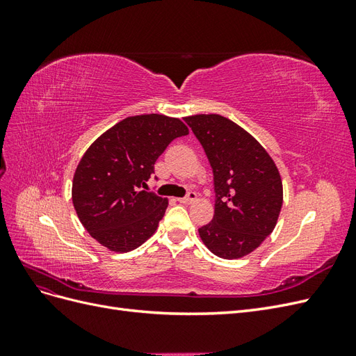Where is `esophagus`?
I'll return each mask as SVG.
<instances>
[{
    "label": "esophagus",
    "mask_w": 356,
    "mask_h": 356,
    "mask_svg": "<svg viewBox=\"0 0 356 356\" xmlns=\"http://www.w3.org/2000/svg\"><path fill=\"white\" fill-rule=\"evenodd\" d=\"M196 200H197V195H196L195 191H190L186 197L178 199V202H181V203H193V202H196Z\"/></svg>",
    "instance_id": "esophagus-1"
}]
</instances>
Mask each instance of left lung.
Segmentation results:
<instances>
[{"instance_id": "left-lung-1", "label": "left lung", "mask_w": 356, "mask_h": 356, "mask_svg": "<svg viewBox=\"0 0 356 356\" xmlns=\"http://www.w3.org/2000/svg\"><path fill=\"white\" fill-rule=\"evenodd\" d=\"M184 120L213 172V218L199 229L200 239L224 260L242 258L276 227L284 202L281 174L266 148L230 118L195 114Z\"/></svg>"}]
</instances>
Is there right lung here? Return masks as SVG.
Instances as JSON below:
<instances>
[{
    "mask_svg": "<svg viewBox=\"0 0 356 356\" xmlns=\"http://www.w3.org/2000/svg\"><path fill=\"white\" fill-rule=\"evenodd\" d=\"M188 135L179 118L126 117L86 149L72 179V203L83 227L106 250L129 252L152 238L168 199L148 193L154 163L172 139Z\"/></svg>",
    "mask_w": 356,
    "mask_h": 356,
    "instance_id": "obj_1",
    "label": "right lung"
}]
</instances>
